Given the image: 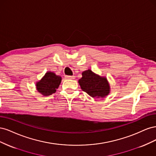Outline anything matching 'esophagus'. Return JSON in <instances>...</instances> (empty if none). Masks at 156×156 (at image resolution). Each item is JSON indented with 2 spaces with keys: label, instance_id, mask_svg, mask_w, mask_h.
<instances>
[{
  "label": "esophagus",
  "instance_id": "esophagus-1",
  "mask_svg": "<svg viewBox=\"0 0 156 156\" xmlns=\"http://www.w3.org/2000/svg\"><path fill=\"white\" fill-rule=\"evenodd\" d=\"M65 79H75V76H69V75H66L65 76Z\"/></svg>",
  "mask_w": 156,
  "mask_h": 156
}]
</instances>
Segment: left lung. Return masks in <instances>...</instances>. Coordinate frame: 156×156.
<instances>
[{"mask_svg": "<svg viewBox=\"0 0 156 156\" xmlns=\"http://www.w3.org/2000/svg\"><path fill=\"white\" fill-rule=\"evenodd\" d=\"M78 82L83 90L92 98H105L111 91L110 84L106 77L100 76L90 69L84 71Z\"/></svg>", "mask_w": 156, "mask_h": 156, "instance_id": "1", "label": "left lung"}]
</instances>
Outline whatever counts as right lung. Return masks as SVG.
<instances>
[{
	"label": "right lung",
	"instance_id": "obj_1",
	"mask_svg": "<svg viewBox=\"0 0 156 156\" xmlns=\"http://www.w3.org/2000/svg\"><path fill=\"white\" fill-rule=\"evenodd\" d=\"M62 81L60 75L54 72H47L44 76L36 83L37 91L44 96H48L56 92Z\"/></svg>",
	"mask_w": 156,
	"mask_h": 156
}]
</instances>
